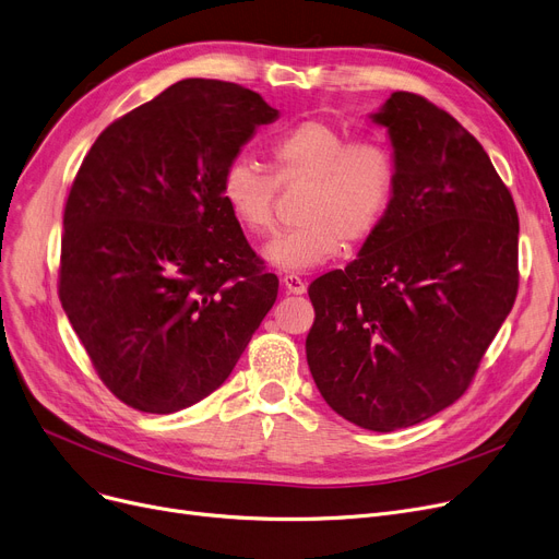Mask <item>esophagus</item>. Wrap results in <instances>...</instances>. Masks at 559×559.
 I'll list each match as a JSON object with an SVG mask.
<instances>
[{"label":"esophagus","instance_id":"obj_1","mask_svg":"<svg viewBox=\"0 0 559 559\" xmlns=\"http://www.w3.org/2000/svg\"><path fill=\"white\" fill-rule=\"evenodd\" d=\"M283 287L289 295H304L306 293V281L297 274H285L283 276Z\"/></svg>","mask_w":559,"mask_h":559}]
</instances>
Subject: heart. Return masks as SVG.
I'll list each match as a JSON object with an SVG mask.
<instances>
[{"instance_id":"obj_1","label":"heart","mask_w":559,"mask_h":559,"mask_svg":"<svg viewBox=\"0 0 559 559\" xmlns=\"http://www.w3.org/2000/svg\"><path fill=\"white\" fill-rule=\"evenodd\" d=\"M272 174L247 157L233 159L222 199L235 222L266 235L274 228L278 187L308 185L299 228L276 235L262 255L281 272H308L377 233L395 193V157L374 136L349 139L322 118L283 132L270 148Z\"/></svg>"}]
</instances>
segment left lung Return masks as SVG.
I'll use <instances>...</instances> for the list:
<instances>
[{
	"label": "left lung",
	"instance_id": "1",
	"mask_svg": "<svg viewBox=\"0 0 559 559\" xmlns=\"http://www.w3.org/2000/svg\"><path fill=\"white\" fill-rule=\"evenodd\" d=\"M372 120L393 203L354 262L310 283L306 358L335 414L395 431L471 385L519 293V214L479 141L423 95L397 91Z\"/></svg>",
	"mask_w": 559,
	"mask_h": 559
}]
</instances>
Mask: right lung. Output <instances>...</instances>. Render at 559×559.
Here are the masks:
<instances>
[{
  "label": "right lung",
  "mask_w": 559,
  "mask_h": 559,
  "mask_svg": "<svg viewBox=\"0 0 559 559\" xmlns=\"http://www.w3.org/2000/svg\"><path fill=\"white\" fill-rule=\"evenodd\" d=\"M278 111L182 80L95 139L70 187L59 299L95 372L143 414H176L233 372L276 301L222 199L226 166Z\"/></svg>",
  "instance_id": "1"
}]
</instances>
